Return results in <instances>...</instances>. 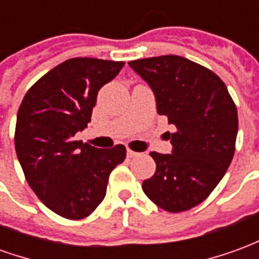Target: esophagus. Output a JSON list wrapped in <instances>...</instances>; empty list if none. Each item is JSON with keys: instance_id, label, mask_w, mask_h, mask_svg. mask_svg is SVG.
<instances>
[{"instance_id": "esophagus-1", "label": "esophagus", "mask_w": 259, "mask_h": 259, "mask_svg": "<svg viewBox=\"0 0 259 259\" xmlns=\"http://www.w3.org/2000/svg\"><path fill=\"white\" fill-rule=\"evenodd\" d=\"M139 155V152H136V151H132V150H127V157L129 158H135Z\"/></svg>"}]
</instances>
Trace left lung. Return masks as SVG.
I'll return each mask as SVG.
<instances>
[{"mask_svg":"<svg viewBox=\"0 0 259 259\" xmlns=\"http://www.w3.org/2000/svg\"><path fill=\"white\" fill-rule=\"evenodd\" d=\"M151 87L157 111L174 124L172 154L151 152L157 163L143 191L159 208L183 212L211 194L232 162L237 109L228 87L209 69L179 55L130 61Z\"/></svg>","mask_w":259,"mask_h":259,"instance_id":"1","label":"left lung"}]
</instances>
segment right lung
Masks as SVG:
<instances>
[{
  "mask_svg": "<svg viewBox=\"0 0 259 259\" xmlns=\"http://www.w3.org/2000/svg\"><path fill=\"white\" fill-rule=\"evenodd\" d=\"M124 62L72 58L37 80L20 104L15 148L31 190L66 219L89 217L107 193L113 168L126 158L122 144L96 148L74 135L87 127L102 85Z\"/></svg>",
  "mask_w": 259,
  "mask_h": 259,
  "instance_id": "right-lung-1",
  "label": "right lung"
}]
</instances>
